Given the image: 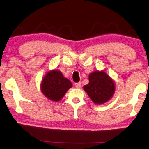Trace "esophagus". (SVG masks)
I'll list each match as a JSON object with an SVG mask.
<instances>
[{
	"mask_svg": "<svg viewBox=\"0 0 149 149\" xmlns=\"http://www.w3.org/2000/svg\"><path fill=\"white\" fill-rule=\"evenodd\" d=\"M74 85L76 88H80V87H81V83H80V82H76Z\"/></svg>",
	"mask_w": 149,
	"mask_h": 149,
	"instance_id": "34e87169",
	"label": "esophagus"
}]
</instances>
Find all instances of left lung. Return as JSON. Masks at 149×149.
<instances>
[{
	"mask_svg": "<svg viewBox=\"0 0 149 149\" xmlns=\"http://www.w3.org/2000/svg\"><path fill=\"white\" fill-rule=\"evenodd\" d=\"M83 88L94 103L102 104L112 98L115 85L104 71H95L89 74V83Z\"/></svg>",
	"mask_w": 149,
	"mask_h": 149,
	"instance_id": "left-lung-1",
	"label": "left lung"
}]
</instances>
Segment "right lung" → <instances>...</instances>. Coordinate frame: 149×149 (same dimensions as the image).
I'll return each instance as SVG.
<instances>
[{
  "mask_svg": "<svg viewBox=\"0 0 149 149\" xmlns=\"http://www.w3.org/2000/svg\"><path fill=\"white\" fill-rule=\"evenodd\" d=\"M72 87V84L67 78H65L60 71H50L42 80L41 89L48 99L53 101H59Z\"/></svg>",
  "mask_w": 149,
  "mask_h": 149,
  "instance_id": "1",
  "label": "right lung"
}]
</instances>
